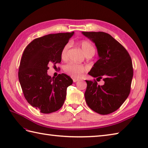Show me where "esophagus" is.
I'll use <instances>...</instances> for the list:
<instances>
[{
    "label": "esophagus",
    "instance_id": "34e87169",
    "mask_svg": "<svg viewBox=\"0 0 148 148\" xmlns=\"http://www.w3.org/2000/svg\"><path fill=\"white\" fill-rule=\"evenodd\" d=\"M77 81H79V79H76V78H74V79H73V81H74V83H76V82H77Z\"/></svg>",
    "mask_w": 148,
    "mask_h": 148
}]
</instances>
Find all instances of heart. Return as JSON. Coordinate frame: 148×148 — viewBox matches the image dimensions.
Listing matches in <instances>:
<instances>
[{
	"mask_svg": "<svg viewBox=\"0 0 148 148\" xmlns=\"http://www.w3.org/2000/svg\"><path fill=\"white\" fill-rule=\"evenodd\" d=\"M80 45L83 53L87 55L88 54H93L95 53V49L93 45L90 42L87 40H83L80 43ZM71 44L67 43L62 48L61 52V56L63 59L67 57V53L69 48H70ZM86 70V67L83 65H79L75 64V63H69L64 67V71L66 73L70 75L73 77H79L83 72Z\"/></svg>",
	"mask_w": 148,
	"mask_h": 148,
	"instance_id": "obj_1",
	"label": "heart"
}]
</instances>
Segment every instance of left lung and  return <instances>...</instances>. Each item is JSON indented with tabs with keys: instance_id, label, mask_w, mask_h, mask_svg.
<instances>
[{
	"instance_id": "left-lung-1",
	"label": "left lung",
	"mask_w": 148,
	"mask_h": 148,
	"mask_svg": "<svg viewBox=\"0 0 148 148\" xmlns=\"http://www.w3.org/2000/svg\"><path fill=\"white\" fill-rule=\"evenodd\" d=\"M82 34L95 44L99 56L88 74L104 81L100 86L96 81L86 80V102L100 114H110L120 108L129 95L133 77L131 58L124 47L108 34L82 32Z\"/></svg>"
}]
</instances>
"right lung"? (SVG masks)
<instances>
[{"label": "right lung", "instance_id": "add662e5", "mask_svg": "<svg viewBox=\"0 0 148 148\" xmlns=\"http://www.w3.org/2000/svg\"><path fill=\"white\" fill-rule=\"evenodd\" d=\"M74 32L48 34L33 40L24 50L18 79L25 98L40 112L49 114L64 104L67 88L73 81L65 74L51 77L48 65L61 62L62 48Z\"/></svg>", "mask_w": 148, "mask_h": 148}]
</instances>
